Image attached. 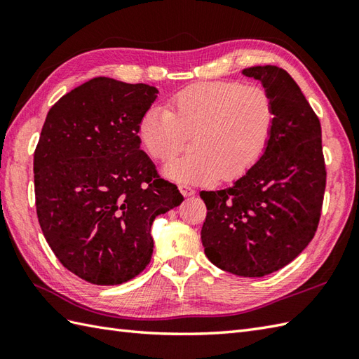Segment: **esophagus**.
I'll return each instance as SVG.
<instances>
[{
  "instance_id": "esophagus-1",
  "label": "esophagus",
  "mask_w": 359,
  "mask_h": 359,
  "mask_svg": "<svg viewBox=\"0 0 359 359\" xmlns=\"http://www.w3.org/2000/svg\"><path fill=\"white\" fill-rule=\"evenodd\" d=\"M179 191L182 193V196H184V197H191L196 193L194 189L191 187H188V185H179Z\"/></svg>"
}]
</instances>
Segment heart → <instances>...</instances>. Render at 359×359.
Returning <instances> with one entry per match:
<instances>
[{
  "label": "heart",
  "mask_w": 359,
  "mask_h": 359,
  "mask_svg": "<svg viewBox=\"0 0 359 359\" xmlns=\"http://www.w3.org/2000/svg\"><path fill=\"white\" fill-rule=\"evenodd\" d=\"M274 104L265 89L239 81H202L174 94L170 109L151 106L142 114L137 134L157 160L174 157L193 134L191 154L162 168L177 184L203 185L216 179L234 180L253 166L269 144Z\"/></svg>",
  "instance_id": "obj_1"
}]
</instances>
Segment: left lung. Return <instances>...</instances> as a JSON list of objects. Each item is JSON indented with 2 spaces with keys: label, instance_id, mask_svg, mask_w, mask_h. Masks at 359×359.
Listing matches in <instances>:
<instances>
[{
  "label": "left lung",
  "instance_id": "obj_1",
  "mask_svg": "<svg viewBox=\"0 0 359 359\" xmlns=\"http://www.w3.org/2000/svg\"><path fill=\"white\" fill-rule=\"evenodd\" d=\"M274 104V128L261 158L230 188L201 191L205 255L220 270L261 278L280 270L313 239L325 191L321 125L307 98L278 66H253Z\"/></svg>",
  "mask_w": 359,
  "mask_h": 359
}]
</instances>
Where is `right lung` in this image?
<instances>
[{
  "label": "right lung",
  "instance_id": "obj_1",
  "mask_svg": "<svg viewBox=\"0 0 359 359\" xmlns=\"http://www.w3.org/2000/svg\"><path fill=\"white\" fill-rule=\"evenodd\" d=\"M157 94L95 77L60 98L43 125L34 154L38 222L58 261L90 284H123L143 271L152 222L184 201L140 149L137 126Z\"/></svg>",
  "mask_w": 359,
  "mask_h": 359
}]
</instances>
